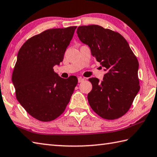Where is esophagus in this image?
Here are the masks:
<instances>
[{
	"label": "esophagus",
	"mask_w": 157,
	"mask_h": 157,
	"mask_svg": "<svg viewBox=\"0 0 157 157\" xmlns=\"http://www.w3.org/2000/svg\"><path fill=\"white\" fill-rule=\"evenodd\" d=\"M84 80V79L83 78H82V77H79V78H78V82L79 83L82 82Z\"/></svg>",
	"instance_id": "obj_1"
}]
</instances>
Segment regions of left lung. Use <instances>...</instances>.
<instances>
[{"label": "left lung", "instance_id": "1", "mask_svg": "<svg viewBox=\"0 0 157 157\" xmlns=\"http://www.w3.org/2000/svg\"><path fill=\"white\" fill-rule=\"evenodd\" d=\"M77 34L106 71L101 82L96 78L88 79L93 85L88 94L90 106L104 119L121 118L130 109L140 88L136 56L123 36L110 29L81 26Z\"/></svg>", "mask_w": 157, "mask_h": 157}]
</instances>
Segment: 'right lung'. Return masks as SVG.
Returning <instances> with one entry per match:
<instances>
[{
    "instance_id": "add662e5",
    "label": "right lung",
    "mask_w": 157,
    "mask_h": 157,
    "mask_svg": "<svg viewBox=\"0 0 157 157\" xmlns=\"http://www.w3.org/2000/svg\"><path fill=\"white\" fill-rule=\"evenodd\" d=\"M76 28L46 30L28 39L18 52L12 73L17 100L38 121H52L62 114L78 84L75 76L64 79L53 69L63 60Z\"/></svg>"
}]
</instances>
